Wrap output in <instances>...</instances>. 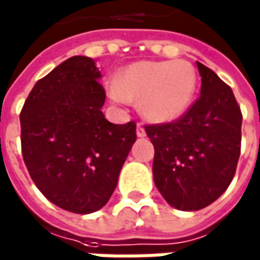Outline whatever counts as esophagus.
<instances>
[{"instance_id": "1", "label": "esophagus", "mask_w": 260, "mask_h": 260, "mask_svg": "<svg viewBox=\"0 0 260 260\" xmlns=\"http://www.w3.org/2000/svg\"><path fill=\"white\" fill-rule=\"evenodd\" d=\"M137 137L138 138H145V137H146V132H145L144 126H142V125H138V126H137Z\"/></svg>"}]
</instances>
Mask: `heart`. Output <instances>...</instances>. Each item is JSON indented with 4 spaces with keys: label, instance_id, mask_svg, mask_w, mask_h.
<instances>
[{
    "label": "heart",
    "instance_id": "1",
    "mask_svg": "<svg viewBox=\"0 0 260 260\" xmlns=\"http://www.w3.org/2000/svg\"><path fill=\"white\" fill-rule=\"evenodd\" d=\"M198 75L188 61H139L116 74L112 98L139 101L141 114L153 123H171L192 105Z\"/></svg>",
    "mask_w": 260,
    "mask_h": 260
}]
</instances>
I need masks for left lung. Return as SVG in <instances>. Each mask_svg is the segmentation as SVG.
I'll use <instances>...</instances> for the list:
<instances>
[{"mask_svg":"<svg viewBox=\"0 0 260 260\" xmlns=\"http://www.w3.org/2000/svg\"><path fill=\"white\" fill-rule=\"evenodd\" d=\"M201 96L178 121L148 125L155 148V186L171 206L199 211L215 202L234 179L241 155V108L218 75L197 62Z\"/></svg>","mask_w":260,"mask_h":260,"instance_id":"1","label":"left lung"}]
</instances>
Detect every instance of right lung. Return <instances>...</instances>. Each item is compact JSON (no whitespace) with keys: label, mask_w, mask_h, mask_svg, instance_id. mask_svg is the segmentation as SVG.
I'll use <instances>...</instances> for the list:
<instances>
[{"label":"right lung","mask_w":260,"mask_h":260,"mask_svg":"<svg viewBox=\"0 0 260 260\" xmlns=\"http://www.w3.org/2000/svg\"><path fill=\"white\" fill-rule=\"evenodd\" d=\"M92 58L75 55L40 79L21 111L22 156L37 188L72 213L100 211L114 193L137 125L111 123Z\"/></svg>","instance_id":"1"}]
</instances>
